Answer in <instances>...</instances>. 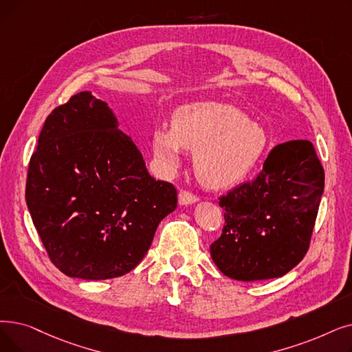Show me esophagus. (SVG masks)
Here are the masks:
<instances>
[{"label": "esophagus", "instance_id": "1", "mask_svg": "<svg viewBox=\"0 0 352 352\" xmlns=\"http://www.w3.org/2000/svg\"><path fill=\"white\" fill-rule=\"evenodd\" d=\"M178 201H179V204H182V206H187V204H192V203L198 201V197H197L195 194H192L191 191L182 190V191H179V194H178Z\"/></svg>", "mask_w": 352, "mask_h": 352}]
</instances>
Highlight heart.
<instances>
[{
  "label": "heart",
  "instance_id": "b5f03b06",
  "mask_svg": "<svg viewBox=\"0 0 352 352\" xmlns=\"http://www.w3.org/2000/svg\"><path fill=\"white\" fill-rule=\"evenodd\" d=\"M265 129L234 106L194 103L179 108L173 126L152 133V151L166 171L181 164L184 149L195 152V173L204 186L223 188L246 177L266 148Z\"/></svg>",
  "mask_w": 352,
  "mask_h": 352
}]
</instances>
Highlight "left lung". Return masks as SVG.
Returning <instances> with one entry per match:
<instances>
[{"mask_svg":"<svg viewBox=\"0 0 352 352\" xmlns=\"http://www.w3.org/2000/svg\"><path fill=\"white\" fill-rule=\"evenodd\" d=\"M324 166L311 141L274 146L253 181L219 198L221 236L211 243L214 263L243 280L280 278L309 249L324 192Z\"/></svg>","mask_w":352,"mask_h":352,"instance_id":"left-lung-1","label":"left lung"}]
</instances>
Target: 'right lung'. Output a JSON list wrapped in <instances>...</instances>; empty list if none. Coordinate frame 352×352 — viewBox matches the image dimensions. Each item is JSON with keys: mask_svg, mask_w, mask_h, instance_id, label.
Wrapping results in <instances>:
<instances>
[{"mask_svg": "<svg viewBox=\"0 0 352 352\" xmlns=\"http://www.w3.org/2000/svg\"><path fill=\"white\" fill-rule=\"evenodd\" d=\"M25 201L52 263L69 278L103 280L140 265L177 190L149 175L108 104L80 91L45 119Z\"/></svg>", "mask_w": 352, "mask_h": 352, "instance_id": "obj_1", "label": "right lung"}]
</instances>
